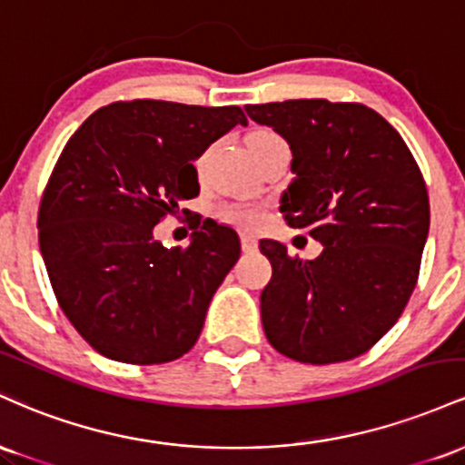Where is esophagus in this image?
<instances>
[{"label":"esophagus","mask_w":465,"mask_h":465,"mask_svg":"<svg viewBox=\"0 0 465 465\" xmlns=\"http://www.w3.org/2000/svg\"><path fill=\"white\" fill-rule=\"evenodd\" d=\"M240 247H242L244 253H253V251H258V240L253 236H242L240 238Z\"/></svg>","instance_id":"obj_1"}]
</instances>
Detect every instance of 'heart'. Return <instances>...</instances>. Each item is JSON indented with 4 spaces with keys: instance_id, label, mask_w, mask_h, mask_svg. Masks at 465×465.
<instances>
[{
    "instance_id": "1",
    "label": "heart",
    "mask_w": 465,
    "mask_h": 465,
    "mask_svg": "<svg viewBox=\"0 0 465 465\" xmlns=\"http://www.w3.org/2000/svg\"><path fill=\"white\" fill-rule=\"evenodd\" d=\"M264 137H277V135L271 131H255L249 140H264ZM223 216H225L227 221L238 223V225H244V227H253L260 223V210L253 205H229L223 210Z\"/></svg>"
}]
</instances>
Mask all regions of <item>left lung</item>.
<instances>
[{
  "label": "left lung",
  "instance_id": "left-lung-1",
  "mask_svg": "<svg viewBox=\"0 0 465 465\" xmlns=\"http://www.w3.org/2000/svg\"><path fill=\"white\" fill-rule=\"evenodd\" d=\"M292 153L295 179L280 212L323 251L288 255L262 240L273 277L260 295L269 343L300 362L356 359L385 336L407 306L429 238V194L400 133L365 104L286 100L247 104Z\"/></svg>",
  "mask_w": 465,
  "mask_h": 465
}]
</instances>
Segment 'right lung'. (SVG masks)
I'll return each instance as SVG.
<instances>
[{
    "instance_id": "add662e5",
    "label": "right lung",
    "mask_w": 465,
    "mask_h": 465,
    "mask_svg": "<svg viewBox=\"0 0 465 465\" xmlns=\"http://www.w3.org/2000/svg\"><path fill=\"white\" fill-rule=\"evenodd\" d=\"M240 106L114 103L69 137L39 207V247L63 312L106 359L154 365L199 339L216 288L240 258L232 227L207 223L188 249L153 229L199 194L194 159Z\"/></svg>"
}]
</instances>
